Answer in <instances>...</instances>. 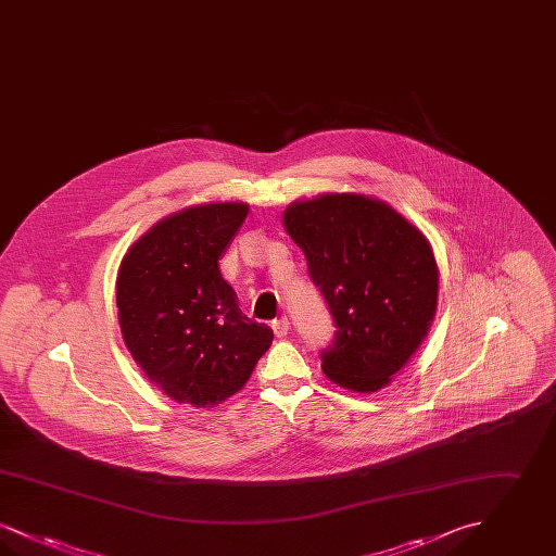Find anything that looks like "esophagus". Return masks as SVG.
I'll return each mask as SVG.
<instances>
[{
	"instance_id": "1",
	"label": "esophagus",
	"mask_w": 556,
	"mask_h": 556,
	"mask_svg": "<svg viewBox=\"0 0 556 556\" xmlns=\"http://www.w3.org/2000/svg\"><path fill=\"white\" fill-rule=\"evenodd\" d=\"M273 331H275L277 338L288 336V331H290V320H288V317L275 318L273 320Z\"/></svg>"
}]
</instances>
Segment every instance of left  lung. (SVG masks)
<instances>
[{
	"mask_svg": "<svg viewBox=\"0 0 556 556\" xmlns=\"http://www.w3.org/2000/svg\"><path fill=\"white\" fill-rule=\"evenodd\" d=\"M283 225L333 318V342L320 350L325 375L354 392L383 388L435 313L438 266L424 233L388 204L352 193L298 202Z\"/></svg>",
	"mask_w": 556,
	"mask_h": 556,
	"instance_id": "8db88e82",
	"label": "left lung"
}]
</instances>
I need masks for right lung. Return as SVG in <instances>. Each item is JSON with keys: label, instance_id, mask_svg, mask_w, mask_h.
<instances>
[{"label": "right lung", "instance_id": "right-lung-1", "mask_svg": "<svg viewBox=\"0 0 556 556\" xmlns=\"http://www.w3.org/2000/svg\"><path fill=\"white\" fill-rule=\"evenodd\" d=\"M248 216L245 204L177 212L123 258L116 306L137 365L179 404L206 408L236 394L273 342L245 317L220 258Z\"/></svg>", "mask_w": 556, "mask_h": 556}]
</instances>
